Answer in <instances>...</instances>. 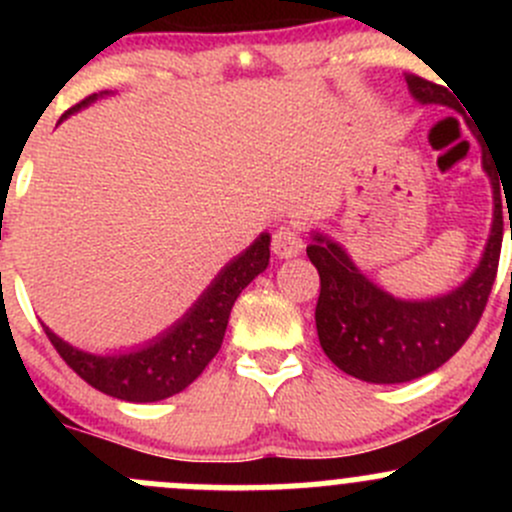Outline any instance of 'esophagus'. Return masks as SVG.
<instances>
[{
  "mask_svg": "<svg viewBox=\"0 0 512 512\" xmlns=\"http://www.w3.org/2000/svg\"><path fill=\"white\" fill-rule=\"evenodd\" d=\"M302 250H304V242L294 227L289 225L280 227V230L275 232V237H272V252H275L280 260H292V257L302 255Z\"/></svg>",
  "mask_w": 512,
  "mask_h": 512,
  "instance_id": "34e87169",
  "label": "esophagus"
}]
</instances>
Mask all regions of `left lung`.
<instances>
[{
  "label": "left lung",
  "instance_id": "left-lung-1",
  "mask_svg": "<svg viewBox=\"0 0 512 512\" xmlns=\"http://www.w3.org/2000/svg\"><path fill=\"white\" fill-rule=\"evenodd\" d=\"M406 81L409 94L421 106H453L443 86L421 76H409ZM485 156L488 153L480 143V165L493 188V223L478 265L448 292L421 299L386 292L356 267L342 242L327 232L312 230L307 255L322 282L314 312L319 344L349 376L369 384L414 381L446 364L476 329L495 282L503 242L498 173Z\"/></svg>",
  "mask_w": 512,
  "mask_h": 512
}]
</instances>
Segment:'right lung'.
I'll return each mask as SVG.
<instances>
[{
    "label": "right lung",
    "instance_id": "add662e5",
    "mask_svg": "<svg viewBox=\"0 0 512 512\" xmlns=\"http://www.w3.org/2000/svg\"><path fill=\"white\" fill-rule=\"evenodd\" d=\"M106 96L111 94L101 91V94L84 98L74 108H69L59 118V123ZM270 240V232H262L247 250L227 262L178 322L138 347L106 354L86 352L51 332L44 322L41 327L61 359L94 389L113 399L133 401V404L163 401L193 384L203 374L208 361L218 354L232 304L240 297L242 289L270 265Z\"/></svg>",
    "mask_w": 512,
    "mask_h": 512
}]
</instances>
